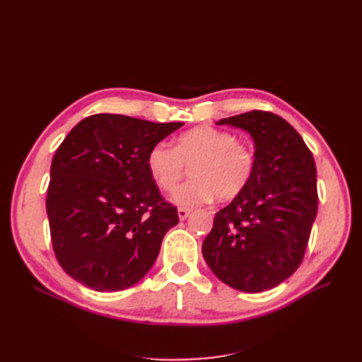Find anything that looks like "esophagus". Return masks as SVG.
<instances>
[{"label":"esophagus","mask_w":362,"mask_h":362,"mask_svg":"<svg viewBox=\"0 0 362 362\" xmlns=\"http://www.w3.org/2000/svg\"><path fill=\"white\" fill-rule=\"evenodd\" d=\"M190 211L192 210H189V208H178V217H180V221H185V218H187L189 216H190Z\"/></svg>","instance_id":"1"}]
</instances>
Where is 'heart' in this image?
Segmentation results:
<instances>
[{"mask_svg":"<svg viewBox=\"0 0 362 362\" xmlns=\"http://www.w3.org/2000/svg\"><path fill=\"white\" fill-rule=\"evenodd\" d=\"M255 152L237 141L229 131L213 127H196L173 141L156 144L148 152L146 168L157 187L173 192L184 178L185 168H192V181L172 194V201L182 208L210 202L231 201L254 178Z\"/></svg>","mask_w":362,"mask_h":362,"instance_id":"obj_1","label":"heart"}]
</instances>
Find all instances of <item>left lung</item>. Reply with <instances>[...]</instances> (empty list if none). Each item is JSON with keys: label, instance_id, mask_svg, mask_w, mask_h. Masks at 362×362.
Masks as SVG:
<instances>
[{"label": "left lung", "instance_id": "left-lung-1", "mask_svg": "<svg viewBox=\"0 0 362 362\" xmlns=\"http://www.w3.org/2000/svg\"><path fill=\"white\" fill-rule=\"evenodd\" d=\"M217 125L250 134L257 166L247 187L216 213L202 255L226 286L270 290L300 266L308 245L319 201L314 157L298 131L270 112H247Z\"/></svg>", "mask_w": 362, "mask_h": 362}]
</instances>
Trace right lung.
Returning <instances> with one entry per match:
<instances>
[{"label": "right lung", "instance_id": "obj_1", "mask_svg": "<svg viewBox=\"0 0 362 362\" xmlns=\"http://www.w3.org/2000/svg\"><path fill=\"white\" fill-rule=\"evenodd\" d=\"M182 125L103 113L83 119L62 141L47 213L54 254L71 278L104 293L134 286L149 272L180 218L146 157Z\"/></svg>", "mask_w": 362, "mask_h": 362}]
</instances>
